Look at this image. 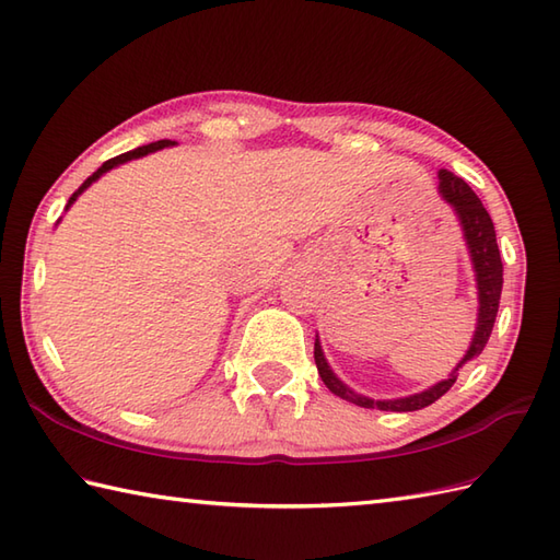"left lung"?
Segmentation results:
<instances>
[{
  "mask_svg": "<svg viewBox=\"0 0 560 560\" xmlns=\"http://www.w3.org/2000/svg\"><path fill=\"white\" fill-rule=\"evenodd\" d=\"M440 192L450 201L452 209H455L457 219L462 223L464 237H467L469 253H471V261H474V271H477V283H479V325L477 331H474L471 347L467 351V355L459 361V365L455 371L450 373L447 380L438 383L433 387H428L421 395H411L404 399H389V401H375L355 395L353 389H349L341 380L329 371V365L323 355V349H319V341H315V365L317 373L323 377V383L327 385V389L331 395H337L341 399H347L355 407L363 409H380V411H416L423 409L428 404L438 401L445 392L455 385V380L462 371L464 363H469L471 359L483 351L486 343L491 339V331L495 325V315H498V303H501V291H503V261H501V249H498L495 243V229L493 221L489 217V211L481 205V199L477 197V192L457 177L455 173L450 171H440Z\"/></svg>",
  "mask_w": 560,
  "mask_h": 560,
  "instance_id": "1",
  "label": "left lung"
}]
</instances>
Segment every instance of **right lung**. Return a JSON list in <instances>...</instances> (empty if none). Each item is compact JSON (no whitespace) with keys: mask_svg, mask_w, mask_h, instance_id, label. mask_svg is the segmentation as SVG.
<instances>
[{"mask_svg":"<svg viewBox=\"0 0 560 560\" xmlns=\"http://www.w3.org/2000/svg\"><path fill=\"white\" fill-rule=\"evenodd\" d=\"M171 144H175V141H171V139H161V141H153V144H147V147H139V149H135V151H127V153H120V156H115V159H110V161H105L101 168L93 173L91 177H86V180H83V185L77 189L74 195L69 197V205L71 201H74L83 189H86L93 180H98V177L105 173V171H110V168H115V165H120V163H125V161H132V159H139V156H147V153H151V151H159V149H163V147H171ZM67 205V207H69Z\"/></svg>","mask_w":560,"mask_h":560,"instance_id":"add662e5","label":"right lung"}]
</instances>
